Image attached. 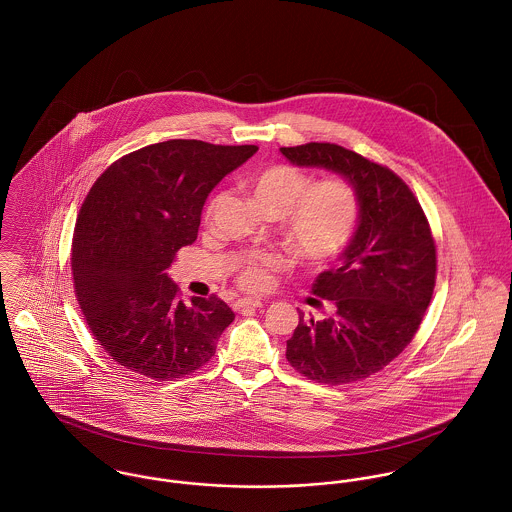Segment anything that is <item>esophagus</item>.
I'll list each match as a JSON object with an SVG mask.
<instances>
[{"label": "esophagus", "mask_w": 512, "mask_h": 512, "mask_svg": "<svg viewBox=\"0 0 512 512\" xmlns=\"http://www.w3.org/2000/svg\"><path fill=\"white\" fill-rule=\"evenodd\" d=\"M236 307L242 309V307H262V299L258 297H242L236 301Z\"/></svg>", "instance_id": "esophagus-1"}]
</instances>
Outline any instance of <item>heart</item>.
Here are the masks:
<instances>
[{
    "instance_id": "heart-1",
    "label": "heart",
    "mask_w": 512,
    "mask_h": 512,
    "mask_svg": "<svg viewBox=\"0 0 512 512\" xmlns=\"http://www.w3.org/2000/svg\"><path fill=\"white\" fill-rule=\"evenodd\" d=\"M248 193L256 207L268 217H284L288 246L307 262L319 264L339 256L351 242L359 224V199L341 181H325L311 187V179L292 165H272L248 179ZM220 197L205 209L211 219ZM286 260L276 254L252 256L244 262L238 282L246 290L270 288L274 272Z\"/></svg>"
}]
</instances>
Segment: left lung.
I'll return each mask as SVG.
<instances>
[{
  "instance_id": "1",
  "label": "left lung",
  "mask_w": 512,
  "mask_h": 512,
  "mask_svg": "<svg viewBox=\"0 0 512 512\" xmlns=\"http://www.w3.org/2000/svg\"><path fill=\"white\" fill-rule=\"evenodd\" d=\"M280 151L293 165L345 177L359 199V224L339 268L321 272L313 284L333 313L315 321L299 311L286 359L315 382L363 380L392 363L424 319L436 286L430 224L410 187L388 167L337 144Z\"/></svg>"
}]
</instances>
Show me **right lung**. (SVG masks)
<instances>
[{
	"mask_svg": "<svg viewBox=\"0 0 512 512\" xmlns=\"http://www.w3.org/2000/svg\"><path fill=\"white\" fill-rule=\"evenodd\" d=\"M256 151L169 140L120 157L90 187L74 224V292L118 365L173 380L215 355L232 309L215 295L185 305L167 268L197 240L209 193Z\"/></svg>",
	"mask_w": 512,
	"mask_h": 512,
	"instance_id": "right-lung-1",
	"label": "right lung"
}]
</instances>
